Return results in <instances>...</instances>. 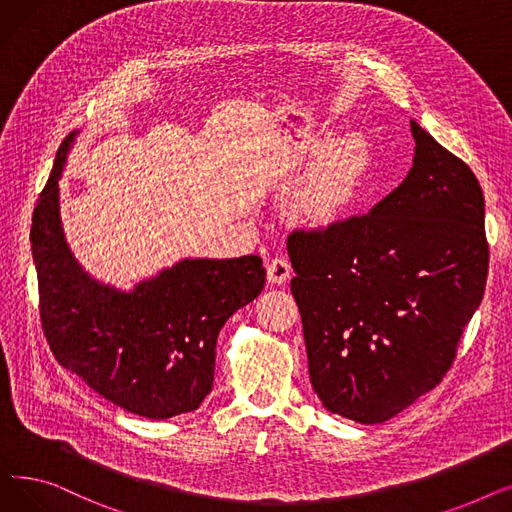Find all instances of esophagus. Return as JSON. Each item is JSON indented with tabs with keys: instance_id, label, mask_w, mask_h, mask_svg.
Segmentation results:
<instances>
[{
	"instance_id": "esophagus-1",
	"label": "esophagus",
	"mask_w": 512,
	"mask_h": 512,
	"mask_svg": "<svg viewBox=\"0 0 512 512\" xmlns=\"http://www.w3.org/2000/svg\"><path fill=\"white\" fill-rule=\"evenodd\" d=\"M290 261L286 257H274L267 263V280L272 284H286L290 280Z\"/></svg>"
}]
</instances>
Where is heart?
I'll use <instances>...</instances> for the list:
<instances>
[{
	"label": "heart",
	"instance_id": "1",
	"mask_svg": "<svg viewBox=\"0 0 512 512\" xmlns=\"http://www.w3.org/2000/svg\"><path fill=\"white\" fill-rule=\"evenodd\" d=\"M361 174V145L355 139L334 143L303 197L305 211L313 218H328V215L336 213L355 197Z\"/></svg>",
	"mask_w": 512,
	"mask_h": 512
}]
</instances>
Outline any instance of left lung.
<instances>
[{
	"instance_id": "8db88e82",
	"label": "left lung",
	"mask_w": 512,
	"mask_h": 512,
	"mask_svg": "<svg viewBox=\"0 0 512 512\" xmlns=\"http://www.w3.org/2000/svg\"><path fill=\"white\" fill-rule=\"evenodd\" d=\"M411 132L413 168L386 199L286 242L313 390L365 425L442 382L488 280L475 174L415 120Z\"/></svg>"
}]
</instances>
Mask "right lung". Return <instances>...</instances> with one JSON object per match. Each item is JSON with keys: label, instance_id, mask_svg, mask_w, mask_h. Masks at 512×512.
<instances>
[{"label": "right lung", "instance_id": "add662e5", "mask_svg": "<svg viewBox=\"0 0 512 512\" xmlns=\"http://www.w3.org/2000/svg\"><path fill=\"white\" fill-rule=\"evenodd\" d=\"M72 141L74 132L58 149L31 226L49 348L62 367L128 413H191L211 392L222 326L263 290V261L182 259L128 292L97 282L74 259L60 218L58 182Z\"/></svg>", "mask_w": 512, "mask_h": 512}]
</instances>
